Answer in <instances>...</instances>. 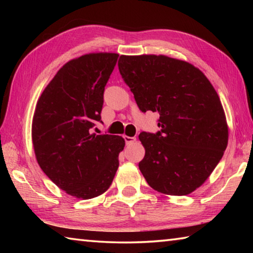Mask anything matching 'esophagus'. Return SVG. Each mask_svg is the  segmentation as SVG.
<instances>
[{"mask_svg":"<svg viewBox=\"0 0 253 253\" xmlns=\"http://www.w3.org/2000/svg\"><path fill=\"white\" fill-rule=\"evenodd\" d=\"M124 139H125V143H126V145H129V144H132L134 142H136V138H135V137L124 136Z\"/></svg>","mask_w":253,"mask_h":253,"instance_id":"esophagus-1","label":"esophagus"}]
</instances>
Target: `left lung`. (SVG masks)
<instances>
[{"label":"left lung","mask_w":253,"mask_h":253,"mask_svg":"<svg viewBox=\"0 0 253 253\" xmlns=\"http://www.w3.org/2000/svg\"><path fill=\"white\" fill-rule=\"evenodd\" d=\"M118 68L138 108L160 114L161 129L139 134L145 147L140 172L161 193H192L211 175L228 145L215 89L198 68L166 55H121Z\"/></svg>","instance_id":"obj_1"}]
</instances>
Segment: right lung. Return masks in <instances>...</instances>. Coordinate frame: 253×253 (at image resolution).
<instances>
[{
  "label": "right lung",
  "mask_w": 253,
  "mask_h": 253,
  "mask_svg": "<svg viewBox=\"0 0 253 253\" xmlns=\"http://www.w3.org/2000/svg\"><path fill=\"white\" fill-rule=\"evenodd\" d=\"M117 53H89L67 62L40 96L32 122V142L41 169L55 185L78 199L108 190L125 140L91 134L101 122L105 85Z\"/></svg>",
  "instance_id": "right-lung-1"
}]
</instances>
